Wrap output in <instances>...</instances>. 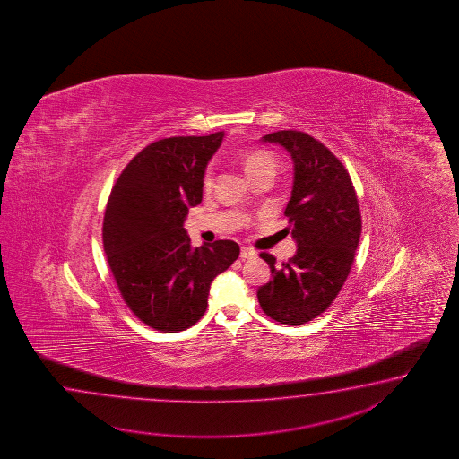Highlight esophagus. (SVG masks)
<instances>
[{
  "instance_id": "obj_1",
  "label": "esophagus",
  "mask_w": 459,
  "mask_h": 459,
  "mask_svg": "<svg viewBox=\"0 0 459 459\" xmlns=\"http://www.w3.org/2000/svg\"><path fill=\"white\" fill-rule=\"evenodd\" d=\"M241 259H254L255 257V251L251 247H241Z\"/></svg>"
}]
</instances>
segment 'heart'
I'll return each instance as SVG.
<instances>
[{"label":"heart","instance_id":"b5f03b06","mask_svg":"<svg viewBox=\"0 0 459 459\" xmlns=\"http://www.w3.org/2000/svg\"><path fill=\"white\" fill-rule=\"evenodd\" d=\"M241 164H243L246 174L249 177L257 176L265 170L275 172L277 169V159L273 152L265 151V149H253V151H244L241 152ZM215 182V170L213 167L208 166L204 172L202 178V186L205 190H210Z\"/></svg>","mask_w":459,"mask_h":459}]
</instances>
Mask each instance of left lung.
<instances>
[{
	"label": "left lung",
	"mask_w": 459,
	"mask_h": 459,
	"mask_svg": "<svg viewBox=\"0 0 459 459\" xmlns=\"http://www.w3.org/2000/svg\"><path fill=\"white\" fill-rule=\"evenodd\" d=\"M264 141L281 144L292 156L295 177L285 231L299 246L281 265L273 254H259L273 281L257 290V299L275 322L303 325L322 315L346 282L361 236V210L348 170L318 139L289 129Z\"/></svg>",
	"instance_id": "left-lung-1"
}]
</instances>
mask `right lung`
<instances>
[{"instance_id":"right-lung-1","label":"right lung","mask_w":459,"mask_h":459,"mask_svg":"<svg viewBox=\"0 0 459 459\" xmlns=\"http://www.w3.org/2000/svg\"><path fill=\"white\" fill-rule=\"evenodd\" d=\"M223 136L159 139L129 160L108 198V265L127 308L157 332L195 325L213 279L239 255L230 239L194 249L184 230L188 208L202 202L204 172Z\"/></svg>"}]
</instances>
